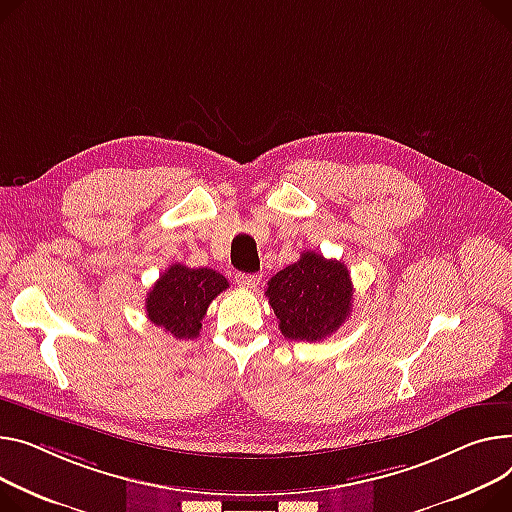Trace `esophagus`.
<instances>
[{"mask_svg":"<svg viewBox=\"0 0 512 512\" xmlns=\"http://www.w3.org/2000/svg\"><path fill=\"white\" fill-rule=\"evenodd\" d=\"M261 282V276L257 274H238L236 276V284L241 288H257Z\"/></svg>","mask_w":512,"mask_h":512,"instance_id":"1","label":"esophagus"}]
</instances>
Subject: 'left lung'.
Instances as JSON below:
<instances>
[{
    "mask_svg": "<svg viewBox=\"0 0 512 512\" xmlns=\"http://www.w3.org/2000/svg\"><path fill=\"white\" fill-rule=\"evenodd\" d=\"M265 296L284 337L321 342L350 317L354 290L342 261L304 251L296 263L267 282Z\"/></svg>",
    "mask_w": 512,
    "mask_h": 512,
    "instance_id": "8db88e82",
    "label": "left lung"
}]
</instances>
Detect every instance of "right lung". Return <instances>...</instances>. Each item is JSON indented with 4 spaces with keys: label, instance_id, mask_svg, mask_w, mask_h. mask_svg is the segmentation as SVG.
<instances>
[{
    "label": "right lung",
    "instance_id": "add662e5",
    "mask_svg": "<svg viewBox=\"0 0 512 512\" xmlns=\"http://www.w3.org/2000/svg\"><path fill=\"white\" fill-rule=\"evenodd\" d=\"M228 288V280L208 267L170 265L146 298L148 319L177 339L199 335L210 302Z\"/></svg>",
    "mask_w": 512,
    "mask_h": 512
}]
</instances>
